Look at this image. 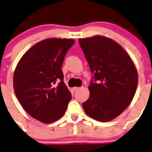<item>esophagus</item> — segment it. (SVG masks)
<instances>
[{
  "mask_svg": "<svg viewBox=\"0 0 152 152\" xmlns=\"http://www.w3.org/2000/svg\"><path fill=\"white\" fill-rule=\"evenodd\" d=\"M79 87H73V89H72V90L73 91V92H75V91H76V90H78V89H79Z\"/></svg>",
  "mask_w": 152,
  "mask_h": 152,
  "instance_id": "34e87169",
  "label": "esophagus"
}]
</instances>
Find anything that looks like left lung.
Masks as SVG:
<instances>
[{
	"mask_svg": "<svg viewBox=\"0 0 152 152\" xmlns=\"http://www.w3.org/2000/svg\"><path fill=\"white\" fill-rule=\"evenodd\" d=\"M92 73L85 113L99 122H109L130 104L138 86V73L130 57L118 43L95 36L79 38Z\"/></svg>",
	"mask_w": 152,
	"mask_h": 152,
	"instance_id": "8db88e82",
	"label": "left lung"
}]
</instances>
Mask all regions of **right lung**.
I'll list each match as a JSON object with an SVG mask.
<instances>
[{"label": "right lung", "instance_id": "1", "mask_svg": "<svg viewBox=\"0 0 152 152\" xmlns=\"http://www.w3.org/2000/svg\"><path fill=\"white\" fill-rule=\"evenodd\" d=\"M74 42L71 38L43 40L30 48L16 67V96L25 111L41 122L52 123L62 117L71 100L61 68Z\"/></svg>", "mask_w": 152, "mask_h": 152}]
</instances>
